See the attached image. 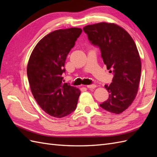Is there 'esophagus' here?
I'll return each mask as SVG.
<instances>
[{"label":"esophagus","mask_w":157,"mask_h":157,"mask_svg":"<svg viewBox=\"0 0 157 157\" xmlns=\"http://www.w3.org/2000/svg\"><path fill=\"white\" fill-rule=\"evenodd\" d=\"M88 88H94L96 87V84H90V85H87L86 86Z\"/></svg>","instance_id":"obj_1"}]
</instances>
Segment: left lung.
Masks as SVG:
<instances>
[{
	"label": "left lung",
	"mask_w": 157,
	"mask_h": 157,
	"mask_svg": "<svg viewBox=\"0 0 157 157\" xmlns=\"http://www.w3.org/2000/svg\"><path fill=\"white\" fill-rule=\"evenodd\" d=\"M83 30L92 43L99 47L107 69L114 73L113 82L105 85L109 98L99 105L121 114L130 106L138 91L141 62L135 42L124 29L113 23L88 25Z\"/></svg>",
	"instance_id": "left-lung-1"
}]
</instances>
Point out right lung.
<instances>
[{"mask_svg": "<svg viewBox=\"0 0 157 157\" xmlns=\"http://www.w3.org/2000/svg\"><path fill=\"white\" fill-rule=\"evenodd\" d=\"M82 29H58L38 42L28 61L27 73L33 96L49 115L62 118L73 112L80 90L63 83L65 59Z\"/></svg>", "mask_w": 157, "mask_h": 157, "instance_id": "right-lung-1", "label": "right lung"}]
</instances>
